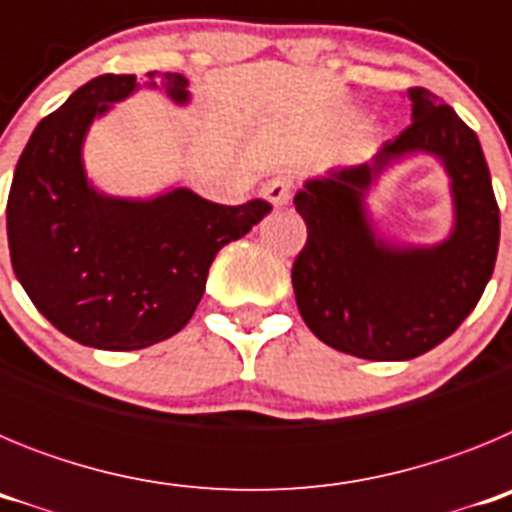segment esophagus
<instances>
[{"label": "esophagus", "instance_id": "esophagus-1", "mask_svg": "<svg viewBox=\"0 0 512 512\" xmlns=\"http://www.w3.org/2000/svg\"><path fill=\"white\" fill-rule=\"evenodd\" d=\"M292 179L289 176H274V179H269V182L261 187V194H264V200L269 202L271 207H284L289 202V197H292Z\"/></svg>", "mask_w": 512, "mask_h": 512}]
</instances>
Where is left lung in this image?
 Masks as SVG:
<instances>
[{"instance_id": "1", "label": "left lung", "mask_w": 512, "mask_h": 512, "mask_svg": "<svg viewBox=\"0 0 512 512\" xmlns=\"http://www.w3.org/2000/svg\"><path fill=\"white\" fill-rule=\"evenodd\" d=\"M413 122L369 161L307 179L295 207L307 243L292 287L307 328L330 348L369 361H408L454 333L485 292L500 243V210L474 130L428 89H408ZM410 155H428L450 179L455 223L438 244L384 236L368 192Z\"/></svg>"}]
</instances>
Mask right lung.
I'll return each mask as SVG.
<instances>
[{
	"label": "right lung",
	"mask_w": 512,
	"mask_h": 512,
	"mask_svg": "<svg viewBox=\"0 0 512 512\" xmlns=\"http://www.w3.org/2000/svg\"><path fill=\"white\" fill-rule=\"evenodd\" d=\"M138 89L187 107L184 74H102L38 122L7 200L12 269L63 336L102 351H135L174 336L205 295L217 251L269 215L264 200L225 207L187 187L115 197L94 187L84 140Z\"/></svg>",
	"instance_id": "obj_1"
}]
</instances>
